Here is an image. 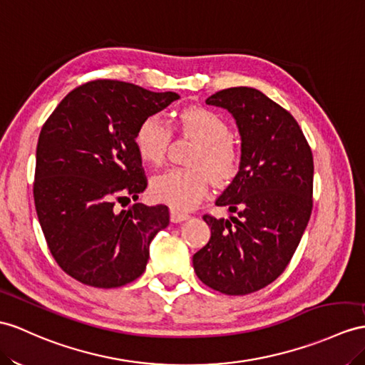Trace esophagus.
Masks as SVG:
<instances>
[{
    "label": "esophagus",
    "mask_w": 365,
    "mask_h": 365,
    "mask_svg": "<svg viewBox=\"0 0 365 365\" xmlns=\"http://www.w3.org/2000/svg\"><path fill=\"white\" fill-rule=\"evenodd\" d=\"M187 218H190L189 213H184V212H180L176 209H170V220L173 221V223H181V221H185Z\"/></svg>",
    "instance_id": "obj_1"
}]
</instances>
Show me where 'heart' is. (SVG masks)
<instances>
[{
	"label": "heart",
	"instance_id": "b5f03b06",
	"mask_svg": "<svg viewBox=\"0 0 365 365\" xmlns=\"http://www.w3.org/2000/svg\"><path fill=\"white\" fill-rule=\"evenodd\" d=\"M180 125L185 135L200 142L192 155L193 168H168L152 181L155 198L176 210H189L206 197L209 175L217 184L232 181L240 168V153L230 140L227 122L207 108H187L180 115ZM170 128L159 114L148 115L135 133V145L142 161L161 164L165 156ZM204 166L207 168H202Z\"/></svg>",
	"mask_w": 365,
	"mask_h": 365
}]
</instances>
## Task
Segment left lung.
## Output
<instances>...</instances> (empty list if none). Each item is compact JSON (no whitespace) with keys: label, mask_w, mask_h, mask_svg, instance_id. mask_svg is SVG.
I'll use <instances>...</instances> for the list:
<instances>
[{"label":"left lung","mask_w":365,"mask_h":365,"mask_svg":"<svg viewBox=\"0 0 365 365\" xmlns=\"http://www.w3.org/2000/svg\"><path fill=\"white\" fill-rule=\"evenodd\" d=\"M206 103L232 114L242 158L215 201L230 215L202 217L210 240L193 269L209 288L245 296L277 279L297 250L313 209V155L296 119L255 88H227Z\"/></svg>","instance_id":"obj_1"}]
</instances>
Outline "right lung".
<instances>
[{
	"instance_id": "1",
	"label": "right lung",
	"mask_w": 365,
	"mask_h": 365,
	"mask_svg": "<svg viewBox=\"0 0 365 365\" xmlns=\"http://www.w3.org/2000/svg\"><path fill=\"white\" fill-rule=\"evenodd\" d=\"M180 96L119 80L71 91L44 123L37 144L34 201L49 251L71 277L118 288L145 271L150 243L170 223L164 204L138 200L147 187L135 133Z\"/></svg>"
}]
</instances>
